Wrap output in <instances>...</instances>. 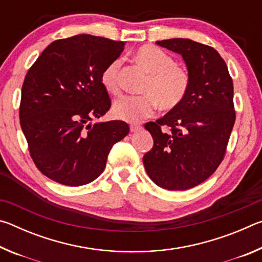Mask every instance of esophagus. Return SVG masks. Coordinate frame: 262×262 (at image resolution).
Wrapping results in <instances>:
<instances>
[{
  "instance_id": "1",
  "label": "esophagus",
  "mask_w": 262,
  "mask_h": 262,
  "mask_svg": "<svg viewBox=\"0 0 262 262\" xmlns=\"http://www.w3.org/2000/svg\"><path fill=\"white\" fill-rule=\"evenodd\" d=\"M129 128H130V132H133V133H135V132H139L141 128H142V126H140V125H136V123H133V125H130L129 126Z\"/></svg>"
}]
</instances>
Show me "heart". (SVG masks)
I'll return each mask as SVG.
<instances>
[{
  "label": "heart",
  "mask_w": 262,
  "mask_h": 262,
  "mask_svg": "<svg viewBox=\"0 0 262 262\" xmlns=\"http://www.w3.org/2000/svg\"><path fill=\"white\" fill-rule=\"evenodd\" d=\"M134 59L150 74L142 90L144 95L119 99L113 106L115 117L127 122H139L154 114L158 105L162 110L170 111L181 104L190 86L187 70L177 66L172 56L154 45L137 48ZM120 67L121 61L114 60L100 75L105 90L113 96L121 94Z\"/></svg>",
  "instance_id": "b5f03b06"
}]
</instances>
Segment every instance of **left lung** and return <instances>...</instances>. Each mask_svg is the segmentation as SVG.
Wrapping results in <instances>:
<instances>
[{
	"mask_svg": "<svg viewBox=\"0 0 262 262\" xmlns=\"http://www.w3.org/2000/svg\"><path fill=\"white\" fill-rule=\"evenodd\" d=\"M156 43L183 56L190 86L180 105L144 125L154 147L143 164L159 187L185 190L207 180L223 161L236 120L233 83L212 47L183 38Z\"/></svg>",
	"mask_w": 262,
	"mask_h": 262,
	"instance_id": "left-lung-1",
	"label": "left lung"
}]
</instances>
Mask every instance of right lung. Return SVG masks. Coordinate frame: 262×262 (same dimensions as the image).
I'll use <instances>...</instances> for the list:
<instances>
[{
    "mask_svg": "<svg viewBox=\"0 0 262 262\" xmlns=\"http://www.w3.org/2000/svg\"><path fill=\"white\" fill-rule=\"evenodd\" d=\"M123 47L90 34L59 39L26 74L20 127L35 166L56 183L82 186L98 178L113 144L129 133L125 121L91 123L111 107L100 75Z\"/></svg>",
    "mask_w": 262,
    "mask_h": 262,
    "instance_id": "obj_1",
    "label": "right lung"
}]
</instances>
